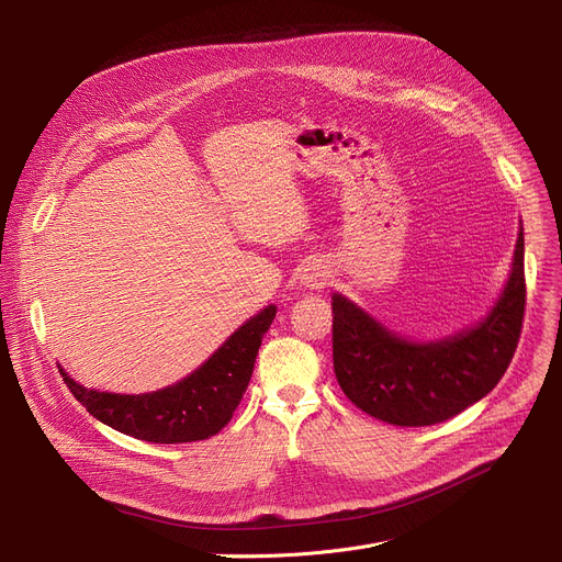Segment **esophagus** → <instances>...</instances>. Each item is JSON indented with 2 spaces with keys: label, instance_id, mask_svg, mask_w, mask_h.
<instances>
[{
  "label": "esophagus",
  "instance_id": "obj_1",
  "mask_svg": "<svg viewBox=\"0 0 562 562\" xmlns=\"http://www.w3.org/2000/svg\"><path fill=\"white\" fill-rule=\"evenodd\" d=\"M328 282L326 266H321L318 261H307L301 271V286L305 289H323Z\"/></svg>",
  "mask_w": 562,
  "mask_h": 562
}]
</instances>
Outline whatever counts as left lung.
Masks as SVG:
<instances>
[{"label": "left lung", "mask_w": 562, "mask_h": 562, "mask_svg": "<svg viewBox=\"0 0 562 562\" xmlns=\"http://www.w3.org/2000/svg\"><path fill=\"white\" fill-rule=\"evenodd\" d=\"M526 307L524 227L510 280L476 328L445 341L398 339L339 293L333 296V362L341 392L367 415L394 426L447 422L504 378Z\"/></svg>", "instance_id": "left-lung-1"}]
</instances>
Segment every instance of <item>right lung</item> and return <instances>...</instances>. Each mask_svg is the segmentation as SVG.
Listing matches in <instances>:
<instances>
[{"mask_svg":"<svg viewBox=\"0 0 562 562\" xmlns=\"http://www.w3.org/2000/svg\"><path fill=\"white\" fill-rule=\"evenodd\" d=\"M276 318L269 305L236 330L198 371L155 394L86 390L64 369L72 396L102 424L155 445H182L216 435L232 419L250 382L257 350Z\"/></svg>","mask_w":562,"mask_h":562,"instance_id":"right-lung-1","label":"right lung"}]
</instances>
